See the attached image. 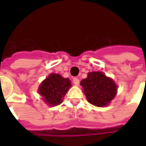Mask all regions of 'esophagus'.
Segmentation results:
<instances>
[{
  "instance_id": "esophagus-1",
  "label": "esophagus",
  "mask_w": 146,
  "mask_h": 146,
  "mask_svg": "<svg viewBox=\"0 0 146 146\" xmlns=\"http://www.w3.org/2000/svg\"><path fill=\"white\" fill-rule=\"evenodd\" d=\"M73 82L75 85H79L80 80L78 79V78H76V77H74V78L73 79Z\"/></svg>"
}]
</instances>
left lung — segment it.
Returning a JSON list of instances; mask_svg holds the SVG:
<instances>
[{"label": "left lung", "instance_id": "left-lung-1", "mask_svg": "<svg viewBox=\"0 0 146 146\" xmlns=\"http://www.w3.org/2000/svg\"><path fill=\"white\" fill-rule=\"evenodd\" d=\"M84 95L91 104L102 107L107 106L116 94V85L113 80L101 72H91L80 81Z\"/></svg>", "mask_w": 146, "mask_h": 146}]
</instances>
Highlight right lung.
<instances>
[{
  "mask_svg": "<svg viewBox=\"0 0 146 146\" xmlns=\"http://www.w3.org/2000/svg\"><path fill=\"white\" fill-rule=\"evenodd\" d=\"M70 87L71 83L68 78H63L59 74L51 73L41 83L38 92L47 104L54 106L62 102V98Z\"/></svg>",
  "mask_w": 146,
  "mask_h": 146,
  "instance_id": "1",
  "label": "right lung"
}]
</instances>
